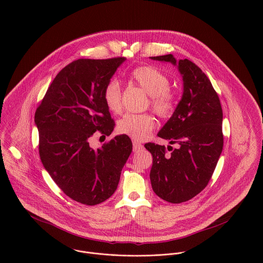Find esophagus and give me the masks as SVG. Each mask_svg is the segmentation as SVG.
Here are the masks:
<instances>
[{
  "mask_svg": "<svg viewBox=\"0 0 263 263\" xmlns=\"http://www.w3.org/2000/svg\"><path fill=\"white\" fill-rule=\"evenodd\" d=\"M142 147H143V145L140 143V142H138V141H133V151L134 152H139L140 149H142Z\"/></svg>",
  "mask_w": 263,
  "mask_h": 263,
  "instance_id": "obj_1",
  "label": "esophagus"
}]
</instances>
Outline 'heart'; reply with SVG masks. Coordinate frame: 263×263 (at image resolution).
Here are the masks:
<instances>
[{
    "label": "heart",
    "instance_id": "1",
    "mask_svg": "<svg viewBox=\"0 0 263 263\" xmlns=\"http://www.w3.org/2000/svg\"><path fill=\"white\" fill-rule=\"evenodd\" d=\"M131 79L151 97V106L161 118H168L175 110V97L166 74L153 66H140L131 72ZM108 109L115 114L122 111V88L118 80H110L103 91ZM155 127V120L149 115H125L118 124L120 133L141 140Z\"/></svg>",
    "mask_w": 263,
    "mask_h": 263
}]
</instances>
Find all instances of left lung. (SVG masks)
<instances>
[{
    "instance_id": "left-lung-1",
    "label": "left lung",
    "mask_w": 263,
    "mask_h": 263,
    "mask_svg": "<svg viewBox=\"0 0 263 263\" xmlns=\"http://www.w3.org/2000/svg\"><path fill=\"white\" fill-rule=\"evenodd\" d=\"M149 58L177 66L183 80L182 98L157 134L177 147L168 145L172 153L166 154L164 145L144 144L153 156L149 180L154 193L179 204L200 194L215 170L223 144L222 110L210 80L194 62L177 61L172 54Z\"/></svg>"
}]
</instances>
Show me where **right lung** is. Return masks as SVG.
I'll return each mask as SVG.
<instances>
[{"instance_id":"1","label":"right lung","mask_w":263,"mask_h":263,"mask_svg":"<svg viewBox=\"0 0 263 263\" xmlns=\"http://www.w3.org/2000/svg\"><path fill=\"white\" fill-rule=\"evenodd\" d=\"M125 60L72 61L58 72L35 112L46 171L67 197L84 205L100 204L115 194L132 152L127 135L97 149L90 146L95 135L114 131L103 91Z\"/></svg>"}]
</instances>
